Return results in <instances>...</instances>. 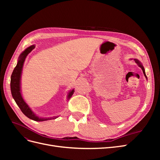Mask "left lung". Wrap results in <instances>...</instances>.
Wrapping results in <instances>:
<instances>
[{
  "instance_id": "1",
  "label": "left lung",
  "mask_w": 160,
  "mask_h": 160,
  "mask_svg": "<svg viewBox=\"0 0 160 160\" xmlns=\"http://www.w3.org/2000/svg\"><path fill=\"white\" fill-rule=\"evenodd\" d=\"M134 60H135V62H136V63H138V65H139L140 67H141V69H142V71H143V74H144L145 77H146V78H147L146 75V72H145V70H144V68H143V67L142 66V65L141 63H140V62H139L138 59H134Z\"/></svg>"
}]
</instances>
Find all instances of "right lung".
<instances>
[{"label":"right lung","mask_w":160,"mask_h":160,"mask_svg":"<svg viewBox=\"0 0 160 160\" xmlns=\"http://www.w3.org/2000/svg\"><path fill=\"white\" fill-rule=\"evenodd\" d=\"M35 49V45H32L29 47H28L27 49L24 51L19 57V59L18 61V63L17 66L14 67V69L12 71V73L11 77V93L12 95V98L15 101L16 103L20 108L22 112L25 114L27 118L34 121H37V122H42V121H46L47 119H55L56 117L50 118H38V116L35 115L30 108L28 107V105L23 100L22 95L21 93V88H20V80H21V75L22 66L24 64V62L25 61L27 56L29 52H31L32 49ZM74 89H72L68 95V98L70 99L71 96L74 93Z\"/></svg>","instance_id":"obj_1"}]
</instances>
